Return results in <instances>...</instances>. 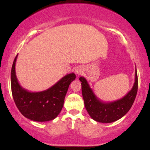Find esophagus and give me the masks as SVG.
Wrapping results in <instances>:
<instances>
[{
  "mask_svg": "<svg viewBox=\"0 0 150 150\" xmlns=\"http://www.w3.org/2000/svg\"><path fill=\"white\" fill-rule=\"evenodd\" d=\"M74 71H75V73L76 74L79 76V75H81L82 73L83 72V67H76L75 68V70H74Z\"/></svg>",
  "mask_w": 150,
  "mask_h": 150,
  "instance_id": "34e87169",
  "label": "esophagus"
}]
</instances>
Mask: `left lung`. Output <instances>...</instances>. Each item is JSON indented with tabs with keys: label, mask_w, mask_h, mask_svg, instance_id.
Returning a JSON list of instances; mask_svg holds the SVG:
<instances>
[{
	"label": "left lung",
	"mask_w": 150,
	"mask_h": 150,
	"mask_svg": "<svg viewBox=\"0 0 150 150\" xmlns=\"http://www.w3.org/2000/svg\"><path fill=\"white\" fill-rule=\"evenodd\" d=\"M79 80L82 82V94L86 110L93 120L101 123L114 122L124 117L132 107L138 90L137 68L132 89L124 97L111 102H104L100 100L93 93L85 78L81 76Z\"/></svg>",
	"instance_id": "1"
}]
</instances>
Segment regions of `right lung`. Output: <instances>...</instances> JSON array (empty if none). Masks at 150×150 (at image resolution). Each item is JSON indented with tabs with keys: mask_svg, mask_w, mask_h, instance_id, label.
Instances as JSON below:
<instances>
[{
	"mask_svg": "<svg viewBox=\"0 0 150 150\" xmlns=\"http://www.w3.org/2000/svg\"><path fill=\"white\" fill-rule=\"evenodd\" d=\"M11 67V86L14 102L20 112L35 122H48L54 120L62 109L69 85L76 79L75 74L65 75L54 85L40 92H30L18 83L16 74V62Z\"/></svg>",
	"mask_w": 150,
	"mask_h": 150,
	"instance_id": "obj_1",
	"label": "right lung"
}]
</instances>
